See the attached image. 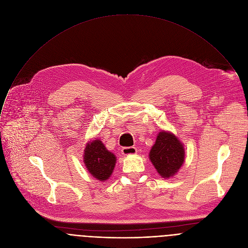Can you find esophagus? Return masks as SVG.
Masks as SVG:
<instances>
[{
	"label": "esophagus",
	"instance_id": "obj_1",
	"mask_svg": "<svg viewBox=\"0 0 248 248\" xmlns=\"http://www.w3.org/2000/svg\"><path fill=\"white\" fill-rule=\"evenodd\" d=\"M137 152V149L133 146H130V147H124L122 148V153L124 155H133Z\"/></svg>",
	"mask_w": 248,
	"mask_h": 248
}]
</instances>
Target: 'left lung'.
Instances as JSON below:
<instances>
[{
  "mask_svg": "<svg viewBox=\"0 0 248 248\" xmlns=\"http://www.w3.org/2000/svg\"><path fill=\"white\" fill-rule=\"evenodd\" d=\"M150 160L163 178H170L180 170L185 161V150L173 134L161 131L150 154Z\"/></svg>",
  "mask_w": 248,
  "mask_h": 248,
  "instance_id": "left-lung-1",
  "label": "left lung"
}]
</instances>
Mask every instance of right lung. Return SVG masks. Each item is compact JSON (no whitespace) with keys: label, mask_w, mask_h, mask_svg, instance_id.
I'll return each mask as SVG.
<instances>
[{"label":"right lung","mask_w":248,"mask_h":248,"mask_svg":"<svg viewBox=\"0 0 248 248\" xmlns=\"http://www.w3.org/2000/svg\"><path fill=\"white\" fill-rule=\"evenodd\" d=\"M84 164L93 176L105 182L113 172L116 156L106 149L100 140H93L85 147Z\"/></svg>","instance_id":"1"}]
</instances>
